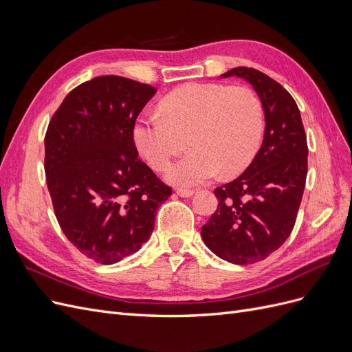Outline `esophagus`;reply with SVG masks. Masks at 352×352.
I'll return each mask as SVG.
<instances>
[{
	"label": "esophagus",
	"mask_w": 352,
	"mask_h": 352,
	"mask_svg": "<svg viewBox=\"0 0 352 352\" xmlns=\"http://www.w3.org/2000/svg\"><path fill=\"white\" fill-rule=\"evenodd\" d=\"M176 194H177L179 197L188 198V197H190V195L194 194V190H190V189H177V190H176Z\"/></svg>",
	"instance_id": "1"
}]
</instances>
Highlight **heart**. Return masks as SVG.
Wrapping results in <instances>:
<instances>
[{"instance_id": "1", "label": "heart", "mask_w": 352, "mask_h": 352, "mask_svg": "<svg viewBox=\"0 0 352 352\" xmlns=\"http://www.w3.org/2000/svg\"><path fill=\"white\" fill-rule=\"evenodd\" d=\"M158 114L142 116L133 127L138 153L157 172L188 146L168 168L167 180L195 186L223 176H235L258 153L264 133L263 105L251 89L223 83H186L160 102Z\"/></svg>"}]
</instances>
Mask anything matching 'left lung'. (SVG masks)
I'll return each instance as SVG.
<instances>
[{"label":"left lung","instance_id":"8db88e82","mask_svg":"<svg viewBox=\"0 0 352 352\" xmlns=\"http://www.w3.org/2000/svg\"><path fill=\"white\" fill-rule=\"evenodd\" d=\"M257 91L265 131L245 172L216 188L217 210L201 228L204 243L233 264H252L282 247L294 229L307 179V136L300 109L279 82L252 67H235Z\"/></svg>","mask_w":352,"mask_h":352}]
</instances>
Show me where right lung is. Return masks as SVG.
Segmentation results:
<instances>
[{"label": "right lung", "instance_id": "add662e5", "mask_svg": "<svg viewBox=\"0 0 352 352\" xmlns=\"http://www.w3.org/2000/svg\"><path fill=\"white\" fill-rule=\"evenodd\" d=\"M157 89L122 76L80 83L52 114L45 176L66 238L85 257L114 264L142 247L172 195L141 158L133 127Z\"/></svg>", "mask_w": 352, "mask_h": 352}]
</instances>
